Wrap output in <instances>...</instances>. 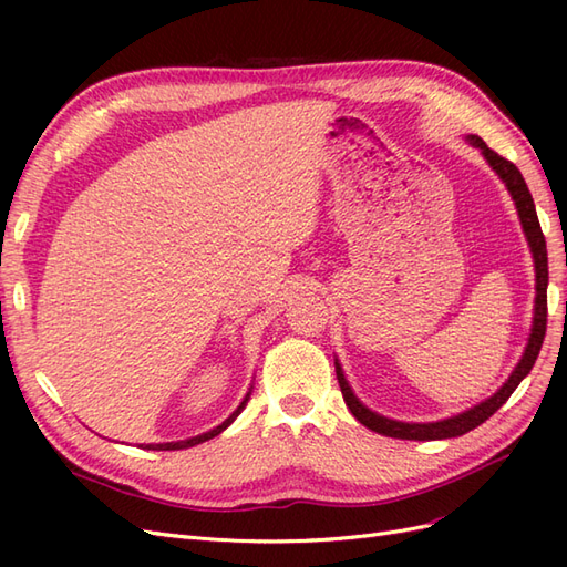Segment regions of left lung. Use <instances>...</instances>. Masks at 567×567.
I'll return each instance as SVG.
<instances>
[{
	"label": "left lung",
	"instance_id": "8db88e82",
	"mask_svg": "<svg viewBox=\"0 0 567 567\" xmlns=\"http://www.w3.org/2000/svg\"><path fill=\"white\" fill-rule=\"evenodd\" d=\"M466 142L471 146H475L480 153H483V158L489 163V167L494 169L499 179L506 184L508 194L516 203V210L520 217V225L527 238V246L532 252V260H535V317H532V329H529V338H527V346L525 352L520 357V362L516 364V369L511 371L508 381L496 390L492 398L483 400L480 404L461 411L456 416L450 419H442V421H433V423H409V421H394L388 416L375 414L367 404L359 402L357 394L352 392L346 373H342V367L336 359V375H338V383H340V392H342V400H346L348 409L352 411V416L367 425L369 431L385 435V437H398V440H447V437H458L463 433L473 431L480 423H485L496 409L504 406L506 400L513 394L520 385V381L525 375L532 371L537 362V354L542 350V342H544V333H546V286H548V257H546V241H544V234L539 227V219H537V210H535V200H532L529 188L520 175V169L513 165L511 161L502 158L499 153H494L483 140H480L477 134H468Z\"/></svg>",
	"mask_w": 567,
	"mask_h": 567
}]
</instances>
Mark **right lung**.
Listing matches in <instances>:
<instances>
[{
	"label": "right lung",
	"instance_id": "right-lung-1",
	"mask_svg": "<svg viewBox=\"0 0 567 567\" xmlns=\"http://www.w3.org/2000/svg\"><path fill=\"white\" fill-rule=\"evenodd\" d=\"M248 400H250V390L246 392V398H244V402L238 404L236 409H234V414L227 419V421H221L217 427H213V431H208V433H203V435H196V437H188V440H179V442H158V444H144V450H153V452H173V450H188V447H196V444H200V442H205V440H213L215 435H219L221 431H227V427L236 421V416L241 414V411L246 409V404H248Z\"/></svg>",
	"mask_w": 567,
	"mask_h": 567
}]
</instances>
